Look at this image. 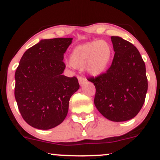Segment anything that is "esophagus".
I'll return each mask as SVG.
<instances>
[{"mask_svg": "<svg viewBox=\"0 0 160 160\" xmlns=\"http://www.w3.org/2000/svg\"><path fill=\"white\" fill-rule=\"evenodd\" d=\"M78 82H79L80 85H83L87 82V80L84 76H78Z\"/></svg>", "mask_w": 160, "mask_h": 160, "instance_id": "1", "label": "esophagus"}]
</instances>
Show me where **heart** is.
I'll list each match as a JSON object with an SVG mask.
<instances>
[{"label":"heart","instance_id":"heart-1","mask_svg":"<svg viewBox=\"0 0 160 160\" xmlns=\"http://www.w3.org/2000/svg\"><path fill=\"white\" fill-rule=\"evenodd\" d=\"M112 55V50L107 42L94 41L75 48L70 55V63L76 68L84 67L94 75H99L107 70Z\"/></svg>","mask_w":160,"mask_h":160}]
</instances>
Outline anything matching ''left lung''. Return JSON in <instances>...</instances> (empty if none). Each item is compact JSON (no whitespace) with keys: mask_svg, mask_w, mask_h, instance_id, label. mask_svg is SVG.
Masks as SVG:
<instances>
[{"mask_svg":"<svg viewBox=\"0 0 160 160\" xmlns=\"http://www.w3.org/2000/svg\"><path fill=\"white\" fill-rule=\"evenodd\" d=\"M115 54L106 72L90 77L96 88L94 104L104 117L113 122L133 119L142 108L148 83L146 67L138 50L129 41L111 37Z\"/></svg>","mask_w":160,"mask_h":160,"instance_id":"8db88e82","label":"left lung"}]
</instances>
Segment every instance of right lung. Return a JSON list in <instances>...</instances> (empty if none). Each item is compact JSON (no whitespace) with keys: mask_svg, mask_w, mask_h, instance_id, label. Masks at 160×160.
<instances>
[{"mask_svg":"<svg viewBox=\"0 0 160 160\" xmlns=\"http://www.w3.org/2000/svg\"><path fill=\"white\" fill-rule=\"evenodd\" d=\"M72 38L44 39L28 48L15 72V98L23 119L48 130L63 122L71 96L79 88L78 78L62 74L64 53Z\"/></svg>","mask_w":160,"mask_h":160,"instance_id":"obj_1","label":"right lung"}]
</instances>
